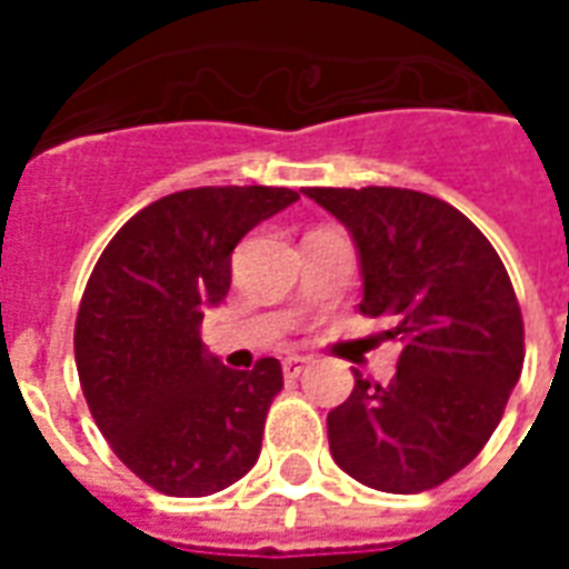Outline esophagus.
<instances>
[{
	"instance_id": "obj_1",
	"label": "esophagus",
	"mask_w": 569,
	"mask_h": 569,
	"mask_svg": "<svg viewBox=\"0 0 569 569\" xmlns=\"http://www.w3.org/2000/svg\"><path fill=\"white\" fill-rule=\"evenodd\" d=\"M310 366V359L308 357H286L283 359V375L286 378H298V375H301V371L308 369Z\"/></svg>"
}]
</instances>
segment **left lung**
Segmentation results:
<instances>
[{"label":"left lung","instance_id":"8db88e82","mask_svg":"<svg viewBox=\"0 0 569 569\" xmlns=\"http://www.w3.org/2000/svg\"><path fill=\"white\" fill-rule=\"evenodd\" d=\"M347 224L366 317L402 341L396 378L329 411L335 463L387 493L439 488L478 457L525 366V320L506 264L451 203L411 188H310Z\"/></svg>","mask_w":569,"mask_h":569}]
</instances>
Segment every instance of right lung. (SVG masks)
Returning <instances> with one entry per match:
<instances>
[{
  "mask_svg": "<svg viewBox=\"0 0 569 569\" xmlns=\"http://www.w3.org/2000/svg\"><path fill=\"white\" fill-rule=\"evenodd\" d=\"M273 186H203L121 224L81 296L76 369L97 427L130 472L167 497H210L256 466L283 369H224L200 341L231 286V252L296 203Z\"/></svg>",
  "mask_w": 569,
  "mask_h": 569,
  "instance_id": "obj_1",
  "label": "right lung"
}]
</instances>
